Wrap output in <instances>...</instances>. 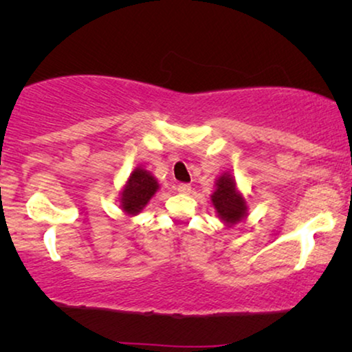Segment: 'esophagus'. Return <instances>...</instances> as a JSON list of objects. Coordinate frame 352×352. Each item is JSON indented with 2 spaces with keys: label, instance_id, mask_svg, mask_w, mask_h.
Here are the masks:
<instances>
[{
  "label": "esophagus",
  "instance_id": "obj_1",
  "mask_svg": "<svg viewBox=\"0 0 352 352\" xmlns=\"http://www.w3.org/2000/svg\"><path fill=\"white\" fill-rule=\"evenodd\" d=\"M190 189H192L190 184H184V182L177 184V192H181V194H189Z\"/></svg>",
  "mask_w": 352,
  "mask_h": 352
}]
</instances>
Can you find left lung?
I'll return each mask as SVG.
<instances>
[{
  "label": "left lung",
  "instance_id": "8db88e82",
  "mask_svg": "<svg viewBox=\"0 0 352 352\" xmlns=\"http://www.w3.org/2000/svg\"><path fill=\"white\" fill-rule=\"evenodd\" d=\"M213 206L224 223L235 224L247 214V201L235 189V181L230 175H224L216 182V190L211 195Z\"/></svg>",
  "mask_w": 352,
  "mask_h": 352
}]
</instances>
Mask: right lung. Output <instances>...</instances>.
<instances>
[{
  "label": "right lung",
  "mask_w": 352,
  "mask_h": 352,
  "mask_svg": "<svg viewBox=\"0 0 352 352\" xmlns=\"http://www.w3.org/2000/svg\"><path fill=\"white\" fill-rule=\"evenodd\" d=\"M158 189V182L151 173L136 168L129 176L122 194V208L128 214H136L141 211L147 201L152 199Z\"/></svg>",
  "instance_id": "add662e5"
}]
</instances>
